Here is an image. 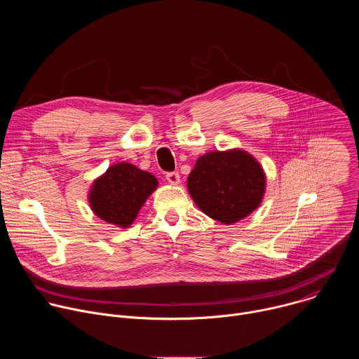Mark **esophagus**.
<instances>
[{"mask_svg": "<svg viewBox=\"0 0 359 359\" xmlns=\"http://www.w3.org/2000/svg\"><path fill=\"white\" fill-rule=\"evenodd\" d=\"M166 180L170 184H179L180 183V175L177 172H170L166 175Z\"/></svg>", "mask_w": 359, "mask_h": 359, "instance_id": "1", "label": "esophagus"}]
</instances>
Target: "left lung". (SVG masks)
<instances>
[{
	"instance_id": "1",
	"label": "left lung",
	"mask_w": 359,
	"mask_h": 359,
	"mask_svg": "<svg viewBox=\"0 0 359 359\" xmlns=\"http://www.w3.org/2000/svg\"><path fill=\"white\" fill-rule=\"evenodd\" d=\"M196 206L213 220L233 224L257 209L266 191V173L241 149L209 151L197 159L187 177Z\"/></svg>"
}]
</instances>
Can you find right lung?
<instances>
[{"mask_svg":"<svg viewBox=\"0 0 359 359\" xmlns=\"http://www.w3.org/2000/svg\"><path fill=\"white\" fill-rule=\"evenodd\" d=\"M156 187L155 176L135 165L121 162L93 182L88 196L89 206L99 219L128 229Z\"/></svg>","mask_w":359,"mask_h":359,"instance_id":"1","label":"right lung"}]
</instances>
